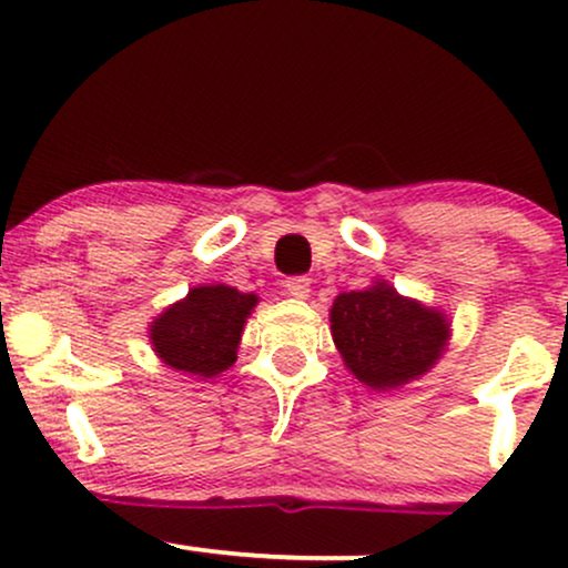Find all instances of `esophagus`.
I'll use <instances>...</instances> for the list:
<instances>
[{"mask_svg": "<svg viewBox=\"0 0 568 568\" xmlns=\"http://www.w3.org/2000/svg\"><path fill=\"white\" fill-rule=\"evenodd\" d=\"M285 291H288L293 298H306L310 296V277H304V275L288 277L285 280Z\"/></svg>", "mask_w": 568, "mask_h": 568, "instance_id": "obj_1", "label": "esophagus"}]
</instances>
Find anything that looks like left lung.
<instances>
[{"mask_svg": "<svg viewBox=\"0 0 568 568\" xmlns=\"http://www.w3.org/2000/svg\"><path fill=\"white\" fill-rule=\"evenodd\" d=\"M331 331L347 368L374 389L400 387L425 374L448 338L438 310L408 302L384 283L336 296Z\"/></svg>", "mask_w": 568, "mask_h": 568, "instance_id": "left-lung-1", "label": "left lung"}]
</instances>
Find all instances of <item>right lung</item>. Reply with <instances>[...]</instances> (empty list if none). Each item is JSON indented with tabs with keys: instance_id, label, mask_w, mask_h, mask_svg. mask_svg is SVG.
<instances>
[{
	"instance_id": "1",
	"label": "right lung",
	"mask_w": 568,
	"mask_h": 568,
	"mask_svg": "<svg viewBox=\"0 0 568 568\" xmlns=\"http://www.w3.org/2000/svg\"><path fill=\"white\" fill-rule=\"evenodd\" d=\"M253 306V293H240L230 285L192 288L184 302L154 321V352L175 371L205 379L216 376L237 361V342Z\"/></svg>"
}]
</instances>
